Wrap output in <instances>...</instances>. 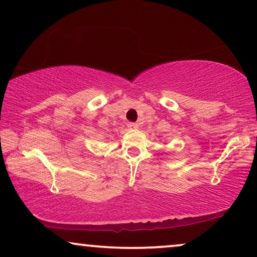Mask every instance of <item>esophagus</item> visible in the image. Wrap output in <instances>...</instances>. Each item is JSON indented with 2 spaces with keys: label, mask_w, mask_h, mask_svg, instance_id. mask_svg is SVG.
I'll use <instances>...</instances> for the list:
<instances>
[{
  "label": "esophagus",
  "mask_w": 257,
  "mask_h": 257,
  "mask_svg": "<svg viewBox=\"0 0 257 257\" xmlns=\"http://www.w3.org/2000/svg\"><path fill=\"white\" fill-rule=\"evenodd\" d=\"M129 129H138V124L137 123H133V122H129L127 124Z\"/></svg>",
  "instance_id": "1"
}]
</instances>
